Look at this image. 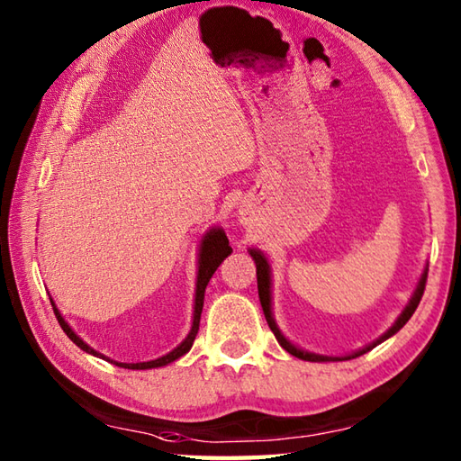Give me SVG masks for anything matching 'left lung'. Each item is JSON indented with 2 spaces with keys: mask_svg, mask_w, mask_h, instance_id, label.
I'll return each instance as SVG.
<instances>
[{
  "mask_svg": "<svg viewBox=\"0 0 461 461\" xmlns=\"http://www.w3.org/2000/svg\"><path fill=\"white\" fill-rule=\"evenodd\" d=\"M249 254H252V258H254V262H256V276H258V296H259V303H262V311H264V316H266V321H267V326H270L272 329V332H274V337L278 339V342L282 345V348H286L290 355H294V357H298V358H303V361H337V358H329V357H321V355H312V353H304V350H300V348H296L294 345H290V342L282 337V332L278 330V326H276V322H274V318H272V311H270V266H267V262H266V258L259 254V252H256V249H249ZM425 282H428V270L423 272V276H421V280H420V286H417V290H415V294L411 296V300H409V304L405 306V311L401 312V316L397 318V322L391 326V329L383 334L381 339H376L373 345H369V347H365L363 350H358V353H355V355H348V357H345V358H357V357H361V355H365V353H369L371 348H375L376 345H381L383 340H387L389 337H393V334H395L397 330H401L405 326V322L409 321V318L413 316V312H415V308L420 306V303H421V296H423V290H425ZM340 361V358H339Z\"/></svg>",
  "mask_w": 461,
  "mask_h": 461,
  "instance_id": "8db88e82",
  "label": "left lung"
}]
</instances>
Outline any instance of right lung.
I'll use <instances>...</instances> for the list:
<instances>
[{"label": "right lung", "instance_id": "1", "mask_svg": "<svg viewBox=\"0 0 461 461\" xmlns=\"http://www.w3.org/2000/svg\"><path fill=\"white\" fill-rule=\"evenodd\" d=\"M231 254V248H230V241L225 238L223 230H212L205 236L203 244H202V254H199V274H197V290H195V311H194V326H191V332L187 334V339L181 342V345L171 350L169 355H165L161 358H155V361H147V363H116V366H122V369H155V366H163V365H169L173 361H177L179 357H183L185 353H189L191 345H194V340L197 337V330H199V318H202V311H203V296H205V288H207V282L212 278L213 272L220 267V264L223 262L225 258ZM52 303V300H50ZM54 306V304H52ZM54 314L58 318V322H60L62 330L66 332V337H68L74 345L80 347L82 350H86V353L95 355V357H103L98 355L95 348H90L85 340H80L77 334L72 332V329L68 326V322L64 321L58 312V308L54 306ZM106 358V357H103Z\"/></svg>", "mask_w": 461, "mask_h": 461}]
</instances>
